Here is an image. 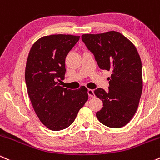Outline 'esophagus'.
Instances as JSON below:
<instances>
[{"label":"esophagus","mask_w":160,"mask_h":160,"mask_svg":"<svg viewBox=\"0 0 160 160\" xmlns=\"http://www.w3.org/2000/svg\"><path fill=\"white\" fill-rule=\"evenodd\" d=\"M88 95L90 98H94L95 97V94H94V90L93 89H88Z\"/></svg>","instance_id":"34e87169"}]
</instances>
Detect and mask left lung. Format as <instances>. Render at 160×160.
I'll use <instances>...</instances> for the list:
<instances>
[{"label": "left lung", "instance_id": "left-lung-1", "mask_svg": "<svg viewBox=\"0 0 160 160\" xmlns=\"http://www.w3.org/2000/svg\"><path fill=\"white\" fill-rule=\"evenodd\" d=\"M81 38L94 54L99 68L112 73L108 78L109 90L98 88L94 91L103 102V108L96 113L97 118L108 127H122L135 115L142 92V66L136 47L114 31L85 34Z\"/></svg>", "mask_w": 160, "mask_h": 160}]
</instances>
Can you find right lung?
Returning a JSON list of instances; mask_svg holds the SVG:
<instances>
[{
	"label": "right lung",
	"mask_w": 160,
	"mask_h": 160,
	"mask_svg": "<svg viewBox=\"0 0 160 160\" xmlns=\"http://www.w3.org/2000/svg\"><path fill=\"white\" fill-rule=\"evenodd\" d=\"M80 39L71 34H52L38 39L28 53L25 67L28 95L40 122L52 131L74 122L88 100V89L59 86L65 78V58Z\"/></svg>",
	"instance_id": "add662e5"
}]
</instances>
